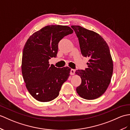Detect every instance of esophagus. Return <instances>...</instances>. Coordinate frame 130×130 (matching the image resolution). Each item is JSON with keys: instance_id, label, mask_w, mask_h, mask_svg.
<instances>
[{"instance_id": "34e87169", "label": "esophagus", "mask_w": 130, "mask_h": 130, "mask_svg": "<svg viewBox=\"0 0 130 130\" xmlns=\"http://www.w3.org/2000/svg\"><path fill=\"white\" fill-rule=\"evenodd\" d=\"M75 73V70H74V69H71L70 70V74L71 75H74Z\"/></svg>"}]
</instances>
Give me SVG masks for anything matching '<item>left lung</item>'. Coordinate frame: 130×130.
Wrapping results in <instances>:
<instances>
[{"label":"left lung","instance_id":"8db88e82","mask_svg":"<svg viewBox=\"0 0 130 130\" xmlns=\"http://www.w3.org/2000/svg\"><path fill=\"white\" fill-rule=\"evenodd\" d=\"M79 39L81 53L88 57V68L77 70L81 84L76 92L86 100L96 99L103 95L111 82L113 73V61L106 42L98 33L79 25H72Z\"/></svg>","mask_w":130,"mask_h":130}]
</instances>
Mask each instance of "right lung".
I'll return each mask as SVG.
<instances>
[{
    "mask_svg": "<svg viewBox=\"0 0 130 130\" xmlns=\"http://www.w3.org/2000/svg\"><path fill=\"white\" fill-rule=\"evenodd\" d=\"M72 32V29L66 25H47L33 33L24 45L23 79L29 92L37 100L49 102L56 98L70 76V68H57L50 65L49 60L56 57L59 42Z\"/></svg>",
    "mask_w": 130,
    "mask_h": 130,
    "instance_id": "1",
    "label": "right lung"
}]
</instances>
